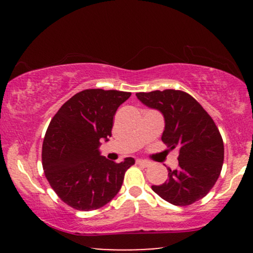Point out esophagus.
Listing matches in <instances>:
<instances>
[{
  "instance_id": "34e87169",
  "label": "esophagus",
  "mask_w": 253,
  "mask_h": 253,
  "mask_svg": "<svg viewBox=\"0 0 253 253\" xmlns=\"http://www.w3.org/2000/svg\"><path fill=\"white\" fill-rule=\"evenodd\" d=\"M137 164L143 166V167H148L151 165V162L147 160H143V159H137Z\"/></svg>"
}]
</instances>
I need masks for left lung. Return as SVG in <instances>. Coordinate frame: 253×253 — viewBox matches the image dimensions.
<instances>
[{
	"label": "left lung",
	"instance_id": "8db88e82",
	"mask_svg": "<svg viewBox=\"0 0 253 253\" xmlns=\"http://www.w3.org/2000/svg\"><path fill=\"white\" fill-rule=\"evenodd\" d=\"M141 103L165 119L161 139L178 151V167L168 168V179L152 190L176 206L191 205L205 197L219 178L223 165V140L200 103L176 89L136 93Z\"/></svg>",
	"mask_w": 253,
	"mask_h": 253
}]
</instances>
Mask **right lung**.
Listing matches in <instances>:
<instances>
[{"instance_id": "obj_1", "label": "right lung", "mask_w": 253, "mask_h": 253, "mask_svg": "<svg viewBox=\"0 0 253 253\" xmlns=\"http://www.w3.org/2000/svg\"><path fill=\"white\" fill-rule=\"evenodd\" d=\"M130 95L115 89H84L50 121L42 144V167L51 188L69 206L98 210L119 193L134 159L116 164L101 155L99 147L109 140L114 115Z\"/></svg>"}]
</instances>
